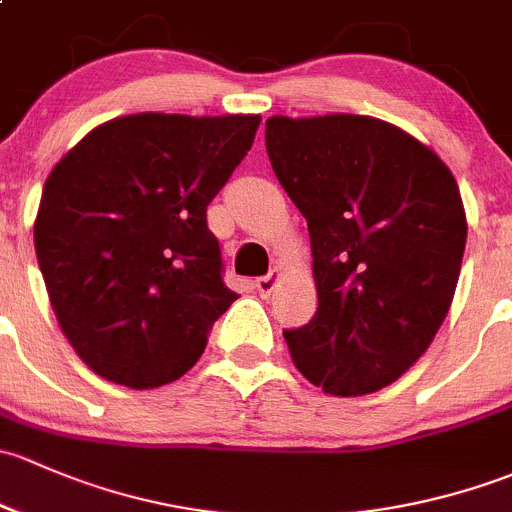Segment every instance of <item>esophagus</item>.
<instances>
[{
	"instance_id": "esophagus-1",
	"label": "esophagus",
	"mask_w": 512,
	"mask_h": 512,
	"mask_svg": "<svg viewBox=\"0 0 512 512\" xmlns=\"http://www.w3.org/2000/svg\"><path fill=\"white\" fill-rule=\"evenodd\" d=\"M278 276H281V273H278V268H273L268 276L256 278L254 288L258 291V295H261V298H268V295L273 293V288H276V283H278Z\"/></svg>"
}]
</instances>
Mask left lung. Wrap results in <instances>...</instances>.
<instances>
[{"mask_svg":"<svg viewBox=\"0 0 512 512\" xmlns=\"http://www.w3.org/2000/svg\"><path fill=\"white\" fill-rule=\"evenodd\" d=\"M278 182L308 221L318 310L283 330L305 379L335 397L402 377L439 333L466 249L451 170L370 115L266 120Z\"/></svg>","mask_w":512,"mask_h":512,"instance_id":"8db88e82","label":"left lung"}]
</instances>
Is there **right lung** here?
I'll use <instances>...</instances> for the list:
<instances>
[{"mask_svg": "<svg viewBox=\"0 0 512 512\" xmlns=\"http://www.w3.org/2000/svg\"><path fill=\"white\" fill-rule=\"evenodd\" d=\"M258 115L138 113L108 120L51 170L34 246L63 335L130 389L192 370L224 286L207 207L251 150Z\"/></svg>", "mask_w": 512, "mask_h": 512, "instance_id": "add662e5", "label": "right lung"}]
</instances>
